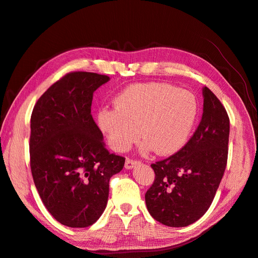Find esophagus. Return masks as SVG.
Segmentation results:
<instances>
[{
  "mask_svg": "<svg viewBox=\"0 0 258 258\" xmlns=\"http://www.w3.org/2000/svg\"><path fill=\"white\" fill-rule=\"evenodd\" d=\"M137 163H139V161L134 160V159H129V158H127V159H126V162H124V168L128 169V170H130V169L134 168V167L137 165Z\"/></svg>",
  "mask_w": 258,
  "mask_h": 258,
  "instance_id": "1",
  "label": "esophagus"
}]
</instances>
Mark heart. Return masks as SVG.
I'll return each instance as SVG.
<instances>
[{"label": "heart", "mask_w": 258, "mask_h": 258, "mask_svg": "<svg viewBox=\"0 0 258 258\" xmlns=\"http://www.w3.org/2000/svg\"><path fill=\"white\" fill-rule=\"evenodd\" d=\"M114 105L101 108L97 122L116 152L127 151L140 132L143 151L174 154L188 140L198 112L190 92L160 83L129 86L116 97Z\"/></svg>", "instance_id": "b5f03b06"}]
</instances>
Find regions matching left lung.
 <instances>
[{
    "mask_svg": "<svg viewBox=\"0 0 258 258\" xmlns=\"http://www.w3.org/2000/svg\"><path fill=\"white\" fill-rule=\"evenodd\" d=\"M204 113L188 142L152 165L155 181L145 194L148 212L170 227H185L204 215L214 199L228 157L229 117L208 87Z\"/></svg>",
    "mask_w": 258,
    "mask_h": 258,
    "instance_id": "obj_1",
    "label": "left lung"
}]
</instances>
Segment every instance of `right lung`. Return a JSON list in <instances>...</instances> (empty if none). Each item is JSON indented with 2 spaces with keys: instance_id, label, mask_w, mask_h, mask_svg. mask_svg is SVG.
Returning a JSON list of instances; mask_svg holds the SVG:
<instances>
[{
  "instance_id": "1",
  "label": "right lung",
  "mask_w": 258,
  "mask_h": 258,
  "mask_svg": "<svg viewBox=\"0 0 258 258\" xmlns=\"http://www.w3.org/2000/svg\"><path fill=\"white\" fill-rule=\"evenodd\" d=\"M110 77L72 72L51 85L31 115L30 165L38 195L62 225L84 228L106 208L110 178L124 165L91 116L93 92Z\"/></svg>"
}]
</instances>
